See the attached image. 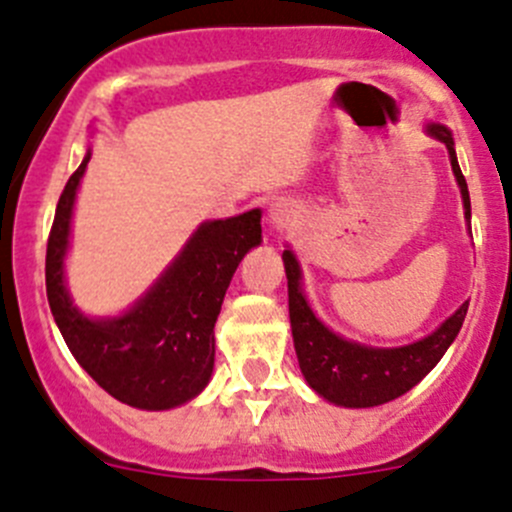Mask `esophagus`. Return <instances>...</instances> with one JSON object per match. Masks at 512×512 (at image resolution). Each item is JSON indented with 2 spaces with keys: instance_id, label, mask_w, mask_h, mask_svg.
Returning <instances> with one entry per match:
<instances>
[{
  "instance_id": "34e87169",
  "label": "esophagus",
  "mask_w": 512,
  "mask_h": 512,
  "mask_svg": "<svg viewBox=\"0 0 512 512\" xmlns=\"http://www.w3.org/2000/svg\"><path fill=\"white\" fill-rule=\"evenodd\" d=\"M298 209L290 199H275V202L267 207V227H270L272 234H280L290 222L295 219Z\"/></svg>"
}]
</instances>
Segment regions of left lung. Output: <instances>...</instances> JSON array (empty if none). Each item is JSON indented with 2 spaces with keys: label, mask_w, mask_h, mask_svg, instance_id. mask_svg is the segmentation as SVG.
Here are the masks:
<instances>
[{
  "label": "left lung",
  "mask_w": 512,
  "mask_h": 512,
  "mask_svg": "<svg viewBox=\"0 0 512 512\" xmlns=\"http://www.w3.org/2000/svg\"><path fill=\"white\" fill-rule=\"evenodd\" d=\"M427 133L442 141L450 151V164L462 191L465 217L470 219V191H467V181L457 164L452 133L439 123H429ZM283 262L285 275H288L290 328H293L300 371L310 389H315L323 399L338 404V407H379L396 396L407 394L439 364V358L460 333L467 305H470L462 303L455 315H450L437 331L417 343L401 348L361 346V343L336 336L315 318L303 290H300V265L293 252L285 250Z\"/></svg>",
  "instance_id": "8db88e82"
}]
</instances>
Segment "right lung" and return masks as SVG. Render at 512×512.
Returning a JSON list of instances; mask_svg holds the SVG:
<instances>
[{
  "label": "right lung",
  "mask_w": 512,
  "mask_h": 512,
  "mask_svg": "<svg viewBox=\"0 0 512 512\" xmlns=\"http://www.w3.org/2000/svg\"><path fill=\"white\" fill-rule=\"evenodd\" d=\"M88 161L90 151L62 189L47 240L50 310L75 361L108 394L148 412L179 407L209 384L214 323L234 270L260 245V209L204 222L131 310L118 318H88L73 305L62 278L75 191Z\"/></svg>",
  "instance_id": "obj_1"
}]
</instances>
